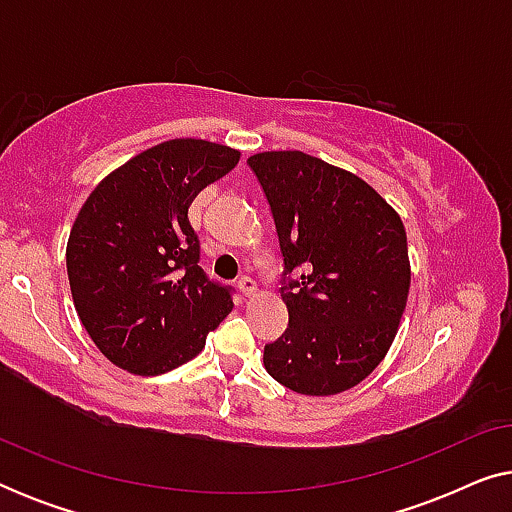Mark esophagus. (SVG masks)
<instances>
[{
	"label": "esophagus",
	"instance_id": "34e87169",
	"mask_svg": "<svg viewBox=\"0 0 512 512\" xmlns=\"http://www.w3.org/2000/svg\"><path fill=\"white\" fill-rule=\"evenodd\" d=\"M237 289L242 291V296H254V293H256V282H254V277L242 275L240 279H237Z\"/></svg>",
	"mask_w": 512,
	"mask_h": 512
}]
</instances>
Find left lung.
Returning a JSON list of instances; mask_svg holds the SVG:
<instances>
[{"label":"left lung","mask_w":512,"mask_h":512,"mask_svg":"<svg viewBox=\"0 0 512 512\" xmlns=\"http://www.w3.org/2000/svg\"><path fill=\"white\" fill-rule=\"evenodd\" d=\"M247 165L275 221L289 310L263 366L305 396L352 389L380 366L408 303L401 216L356 174L303 151L256 153Z\"/></svg>","instance_id":"obj_1"}]
</instances>
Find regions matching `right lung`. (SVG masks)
I'll return each instance as SVG.
<instances>
[{
  "label": "right lung",
  "instance_id": "1",
  "mask_svg": "<svg viewBox=\"0 0 512 512\" xmlns=\"http://www.w3.org/2000/svg\"><path fill=\"white\" fill-rule=\"evenodd\" d=\"M240 151L205 139L151 146L102 179L67 242L74 307L97 349L135 375L191 361L233 310V289L200 268L188 207Z\"/></svg>",
  "mask_w": 512,
  "mask_h": 512
}]
</instances>
